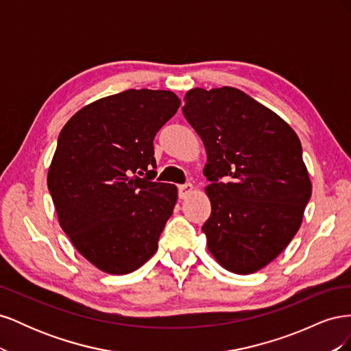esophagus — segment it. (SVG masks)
Instances as JSON below:
<instances>
[{"mask_svg":"<svg viewBox=\"0 0 351 351\" xmlns=\"http://www.w3.org/2000/svg\"><path fill=\"white\" fill-rule=\"evenodd\" d=\"M193 189H195L193 184H190V183L178 186V196L182 197V199H184V197H187L189 195L193 193Z\"/></svg>","mask_w":351,"mask_h":351,"instance_id":"obj_1","label":"esophagus"}]
</instances>
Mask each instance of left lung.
<instances>
[{
  "instance_id": "obj_1",
  "label": "left lung",
  "mask_w": 351,
  "mask_h": 351,
  "mask_svg": "<svg viewBox=\"0 0 351 351\" xmlns=\"http://www.w3.org/2000/svg\"><path fill=\"white\" fill-rule=\"evenodd\" d=\"M184 101L208 155V250L230 272H256L289 246L312 195L299 136L236 88H196Z\"/></svg>"
}]
</instances>
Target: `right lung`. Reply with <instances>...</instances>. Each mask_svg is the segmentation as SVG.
Returning a JSON list of instances; mask_svg holds the SVG:
<instances>
[{
  "label": "right lung",
  "instance_id": "add662e5",
  "mask_svg": "<svg viewBox=\"0 0 351 351\" xmlns=\"http://www.w3.org/2000/svg\"><path fill=\"white\" fill-rule=\"evenodd\" d=\"M178 107L171 90L129 89L83 107L58 136L47 178L58 222L104 272L130 274L158 249L177 187L152 182L154 137Z\"/></svg>",
  "mask_w": 351,
  "mask_h": 351
}]
</instances>
